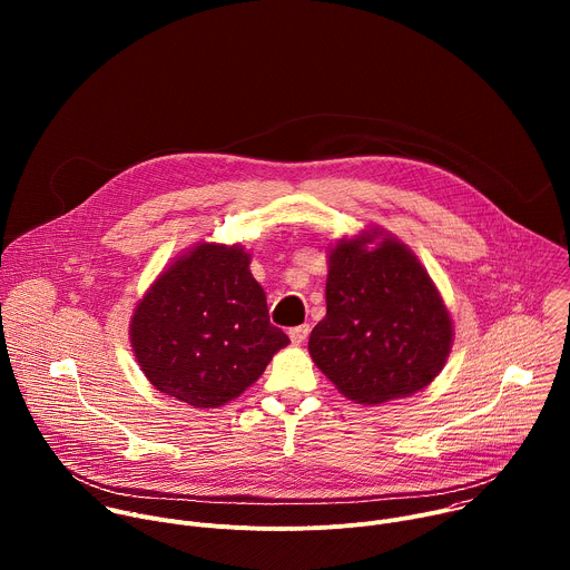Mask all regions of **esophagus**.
I'll return each mask as SVG.
<instances>
[{
    "instance_id": "34e87169",
    "label": "esophagus",
    "mask_w": 570,
    "mask_h": 570,
    "mask_svg": "<svg viewBox=\"0 0 570 570\" xmlns=\"http://www.w3.org/2000/svg\"><path fill=\"white\" fill-rule=\"evenodd\" d=\"M308 332H311L308 324H299V327H293V330L288 332V336H291V341H293L295 345H302V343L308 338Z\"/></svg>"
}]
</instances>
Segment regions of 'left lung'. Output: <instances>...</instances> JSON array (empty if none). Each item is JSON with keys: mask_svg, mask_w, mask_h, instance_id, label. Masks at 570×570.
<instances>
[{"mask_svg": "<svg viewBox=\"0 0 570 570\" xmlns=\"http://www.w3.org/2000/svg\"><path fill=\"white\" fill-rule=\"evenodd\" d=\"M453 345L449 308L415 253L381 227L330 248L327 315L308 354L338 392L379 405L424 390Z\"/></svg>", "mask_w": 570, "mask_h": 570, "instance_id": "left-lung-1", "label": "left lung"}]
</instances>
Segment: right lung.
<instances>
[{
	"mask_svg": "<svg viewBox=\"0 0 570 570\" xmlns=\"http://www.w3.org/2000/svg\"><path fill=\"white\" fill-rule=\"evenodd\" d=\"M288 343L268 320L250 255L223 243L200 240L161 271L130 320L144 376L194 409L236 399Z\"/></svg>",
	"mask_w": 570,
	"mask_h": 570,
	"instance_id": "add662e5",
	"label": "right lung"
}]
</instances>
